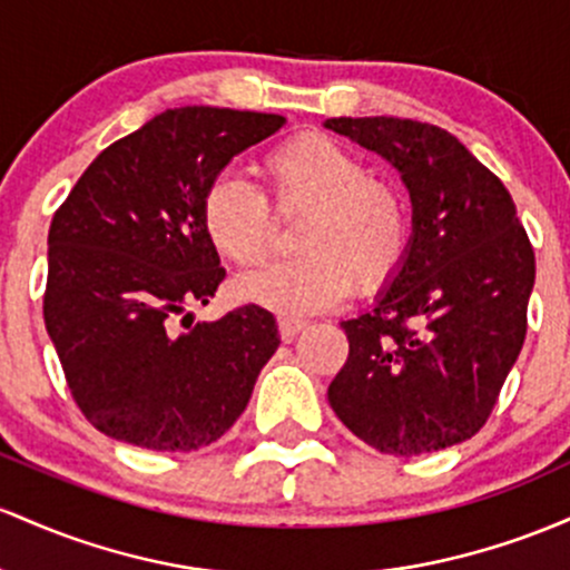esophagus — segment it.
I'll return each mask as SVG.
<instances>
[{"mask_svg":"<svg viewBox=\"0 0 570 570\" xmlns=\"http://www.w3.org/2000/svg\"><path fill=\"white\" fill-rule=\"evenodd\" d=\"M306 328V320L302 317H279V336H283V342H293L302 331Z\"/></svg>","mask_w":570,"mask_h":570,"instance_id":"34e87169","label":"esophagus"}]
</instances>
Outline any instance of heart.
Wrapping results in <instances>:
<instances>
[{
    "label": "heart",
    "instance_id": "heart-1",
    "mask_svg": "<svg viewBox=\"0 0 570 570\" xmlns=\"http://www.w3.org/2000/svg\"><path fill=\"white\" fill-rule=\"evenodd\" d=\"M264 196L236 175H217L202 196L209 245L236 266H250L268 247L272 217L304 213L296 226L298 255L242 274L247 302L283 315H309L361 291L387 283L409 250V204L393 183L371 177L366 164L325 134H296L258 161Z\"/></svg>",
    "mask_w": 570,
    "mask_h": 570
}]
</instances>
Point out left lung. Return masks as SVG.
<instances>
[{"mask_svg":"<svg viewBox=\"0 0 570 570\" xmlns=\"http://www.w3.org/2000/svg\"><path fill=\"white\" fill-rule=\"evenodd\" d=\"M325 129L393 166L412 202L399 272L371 309L342 320L350 355L328 385L336 417L385 455L471 439L495 406L528 331L535 258L509 190L450 131L401 118Z\"/></svg>","mask_w":570,"mask_h":570,"instance_id":"obj_1","label":"left lung"}]
</instances>
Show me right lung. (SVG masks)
I'll return each instance as SVG.
<instances>
[{"mask_svg":"<svg viewBox=\"0 0 570 570\" xmlns=\"http://www.w3.org/2000/svg\"><path fill=\"white\" fill-rule=\"evenodd\" d=\"M283 126V115L226 107L166 110L101 150L53 215L45 328L105 436L194 452L245 412L279 347L272 312L247 304L179 325L226 277L202 228L204 190Z\"/></svg>","mask_w":570,"mask_h":570,"instance_id":"1","label":"right lung"}]
</instances>
